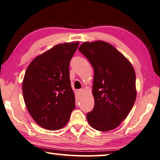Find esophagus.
<instances>
[{"instance_id":"34e87169","label":"esophagus","mask_w":160,"mask_h":160,"mask_svg":"<svg viewBox=\"0 0 160 160\" xmlns=\"http://www.w3.org/2000/svg\"><path fill=\"white\" fill-rule=\"evenodd\" d=\"M83 89H82H82L77 90V93H78V94H81V93H82L83 92Z\"/></svg>"}]
</instances>
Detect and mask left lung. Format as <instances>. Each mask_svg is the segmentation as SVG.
Wrapping results in <instances>:
<instances>
[{
	"mask_svg": "<svg viewBox=\"0 0 160 160\" xmlns=\"http://www.w3.org/2000/svg\"><path fill=\"white\" fill-rule=\"evenodd\" d=\"M94 70V107L86 115L88 123L98 131L119 126L136 99L135 72L131 63L116 48L104 41L84 42L78 48Z\"/></svg>",
	"mask_w": 160,
	"mask_h": 160,
	"instance_id": "1",
	"label": "left lung"
}]
</instances>
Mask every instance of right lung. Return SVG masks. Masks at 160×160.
I'll return each mask as SVG.
<instances>
[{"label": "right lung", "instance_id": "1", "mask_svg": "<svg viewBox=\"0 0 160 160\" xmlns=\"http://www.w3.org/2000/svg\"><path fill=\"white\" fill-rule=\"evenodd\" d=\"M78 44H57L37 56L26 70L22 81L25 106L37 124L44 129L64 127L75 108L69 67Z\"/></svg>", "mask_w": 160, "mask_h": 160}]
</instances>
